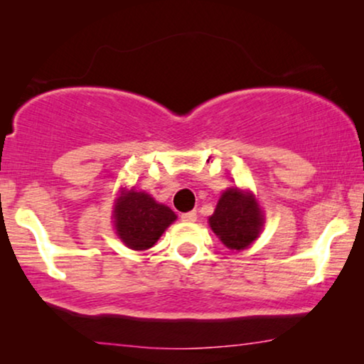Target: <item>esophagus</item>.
Here are the masks:
<instances>
[{
  "label": "esophagus",
  "instance_id": "obj_1",
  "mask_svg": "<svg viewBox=\"0 0 364 364\" xmlns=\"http://www.w3.org/2000/svg\"><path fill=\"white\" fill-rule=\"evenodd\" d=\"M182 222H196L197 220V212L196 210H191V212H186L181 215Z\"/></svg>",
  "mask_w": 364,
  "mask_h": 364
}]
</instances>
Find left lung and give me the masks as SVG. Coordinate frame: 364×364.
Wrapping results in <instances>:
<instances>
[{"instance_id":"1","label":"left lung","mask_w":364,"mask_h":364,"mask_svg":"<svg viewBox=\"0 0 364 364\" xmlns=\"http://www.w3.org/2000/svg\"><path fill=\"white\" fill-rule=\"evenodd\" d=\"M263 210L252 192L230 187L218 198L215 212L208 217V225L220 242L230 250H245L260 235Z\"/></svg>"}]
</instances>
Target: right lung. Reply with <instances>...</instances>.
<instances>
[{"label":"right lung","instance_id":"right-lung-1","mask_svg":"<svg viewBox=\"0 0 364 364\" xmlns=\"http://www.w3.org/2000/svg\"><path fill=\"white\" fill-rule=\"evenodd\" d=\"M177 215L146 192L121 191L114 205V227L124 245L132 250H147L176 222Z\"/></svg>","mask_w":364,"mask_h":364}]
</instances>
